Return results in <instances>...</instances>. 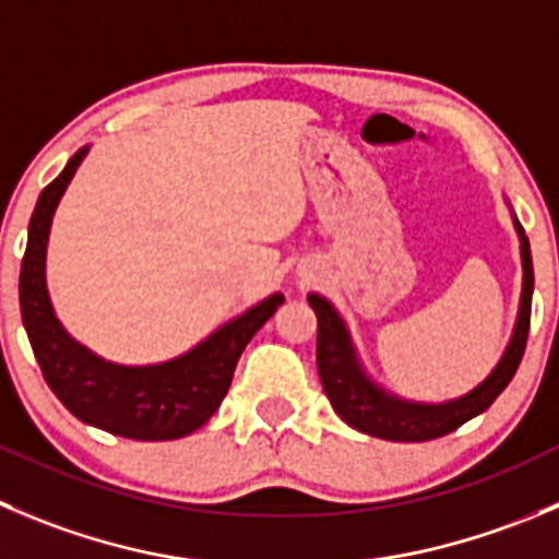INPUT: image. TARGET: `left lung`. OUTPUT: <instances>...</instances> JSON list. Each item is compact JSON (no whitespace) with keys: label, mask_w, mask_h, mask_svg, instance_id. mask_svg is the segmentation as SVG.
<instances>
[{"label":"left lung","mask_w":559,"mask_h":559,"mask_svg":"<svg viewBox=\"0 0 559 559\" xmlns=\"http://www.w3.org/2000/svg\"><path fill=\"white\" fill-rule=\"evenodd\" d=\"M513 225L515 233H519V241H522L524 269L522 305H519L513 337H510L497 368L488 373V379L480 381L466 395L455 397V401L414 403L381 390L359 365V356H356L348 329H345L337 310L323 296H307V301H310L318 316V373H321L323 392H326L332 408L340 414L343 423L368 436L386 439V442H430V439L453 433L455 428L469 423L472 417L483 414L497 401L499 392L510 384V379L519 370L524 348H527L530 305H533V254H530L524 227L519 225V219H513Z\"/></svg>","instance_id":"1"}]
</instances>
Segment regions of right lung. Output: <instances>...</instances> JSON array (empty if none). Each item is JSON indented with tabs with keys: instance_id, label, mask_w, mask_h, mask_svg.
<instances>
[{
	"instance_id": "right-lung-1",
	"label": "right lung",
	"mask_w": 559,
	"mask_h": 559,
	"mask_svg": "<svg viewBox=\"0 0 559 559\" xmlns=\"http://www.w3.org/2000/svg\"><path fill=\"white\" fill-rule=\"evenodd\" d=\"M87 147L73 153L60 175L40 191L29 219V238L21 260V321L35 359L62 406L82 423L136 442H167L203 428L230 390L238 356L260 326L283 305L271 294L227 321L214 334L169 362L126 368L100 359L71 337L57 321L46 288V247L51 216L76 175Z\"/></svg>"
}]
</instances>
